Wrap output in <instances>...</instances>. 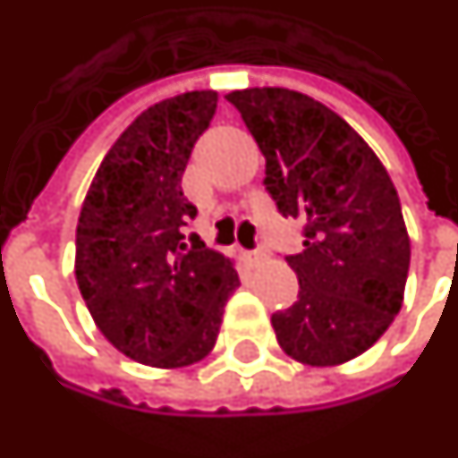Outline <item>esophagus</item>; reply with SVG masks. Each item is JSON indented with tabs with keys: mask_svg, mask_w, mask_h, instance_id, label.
Here are the masks:
<instances>
[{
	"mask_svg": "<svg viewBox=\"0 0 458 458\" xmlns=\"http://www.w3.org/2000/svg\"><path fill=\"white\" fill-rule=\"evenodd\" d=\"M265 258H267V255H265V250H260V248H258V250L245 252V260L250 262V265H258V262H262Z\"/></svg>",
	"mask_w": 458,
	"mask_h": 458,
	"instance_id": "34e87169",
	"label": "esophagus"
}]
</instances>
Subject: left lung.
<instances>
[{
	"mask_svg": "<svg viewBox=\"0 0 458 458\" xmlns=\"http://www.w3.org/2000/svg\"><path fill=\"white\" fill-rule=\"evenodd\" d=\"M265 156V191L300 218L302 250L287 255L297 302L273 315L277 342L312 367L350 362L402 310L409 235L382 161L325 104L265 86L225 96Z\"/></svg>",
	"mask_w": 458,
	"mask_h": 458,
	"instance_id": "obj_1",
	"label": "left lung"
}]
</instances>
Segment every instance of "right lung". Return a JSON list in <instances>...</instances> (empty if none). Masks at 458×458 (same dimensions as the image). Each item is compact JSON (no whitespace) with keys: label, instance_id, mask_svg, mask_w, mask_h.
Instances as JSON below:
<instances>
[{"label":"right lung","instance_id":"1","mask_svg":"<svg viewBox=\"0 0 458 458\" xmlns=\"http://www.w3.org/2000/svg\"><path fill=\"white\" fill-rule=\"evenodd\" d=\"M216 106V91H188L146 108L104 156L81 206L76 283L96 327L140 364L200 362L240 284L225 255L183 235L198 210L181 178Z\"/></svg>","mask_w":458,"mask_h":458}]
</instances>
